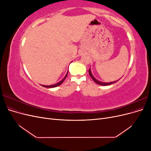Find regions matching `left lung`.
Wrapping results in <instances>:
<instances>
[{"mask_svg": "<svg viewBox=\"0 0 151 151\" xmlns=\"http://www.w3.org/2000/svg\"><path fill=\"white\" fill-rule=\"evenodd\" d=\"M89 76L91 77V78L93 79V80L96 83V84H99V85H101V86H108V85H110V84H113V83H116V81H114V82H111V83H102V82H100V81H98V80H96V79L94 77H93V76L92 75V74H91V70H90V68L89 69Z\"/></svg>", "mask_w": 151, "mask_h": 151, "instance_id": "1", "label": "left lung"}]
</instances>
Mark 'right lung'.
Listing matches in <instances>:
<instances>
[{
  "label": "right lung",
  "mask_w": 151,
  "mask_h": 151,
  "mask_svg": "<svg viewBox=\"0 0 151 151\" xmlns=\"http://www.w3.org/2000/svg\"><path fill=\"white\" fill-rule=\"evenodd\" d=\"M67 74H68V72H67V74H66V76H65L64 78H63V79L60 82H59V83H57V84H54V85H51V86H45V85H42V86L45 87V88H55V87H57V86H60L61 84H62L63 82L64 81V80L65 79L66 77L67 76Z\"/></svg>",
  "instance_id": "right-lung-1"
}]
</instances>
